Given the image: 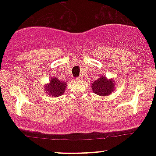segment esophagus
Returning <instances> with one entry per match:
<instances>
[{
    "mask_svg": "<svg viewBox=\"0 0 156 156\" xmlns=\"http://www.w3.org/2000/svg\"><path fill=\"white\" fill-rule=\"evenodd\" d=\"M76 81H80V80H82V77H78V78H76Z\"/></svg>",
    "mask_w": 156,
    "mask_h": 156,
    "instance_id": "1",
    "label": "esophagus"
}]
</instances>
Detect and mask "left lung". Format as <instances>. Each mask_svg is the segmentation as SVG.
Instances as JSON below:
<instances>
[{
  "mask_svg": "<svg viewBox=\"0 0 156 156\" xmlns=\"http://www.w3.org/2000/svg\"><path fill=\"white\" fill-rule=\"evenodd\" d=\"M92 89L93 92L100 96H107L111 94L114 91L115 82L111 79H107L106 77H99L98 80L92 83Z\"/></svg>",
  "mask_w": 156,
  "mask_h": 156,
  "instance_id": "8db88e82",
  "label": "left lung"
}]
</instances>
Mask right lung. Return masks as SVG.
<instances>
[{
    "instance_id": "1",
    "label": "right lung",
    "mask_w": 156,
    "mask_h": 156,
    "mask_svg": "<svg viewBox=\"0 0 156 156\" xmlns=\"http://www.w3.org/2000/svg\"><path fill=\"white\" fill-rule=\"evenodd\" d=\"M66 87H67V83L66 82L61 81L59 79L56 78H52L50 83L45 84L44 86V89L45 92L48 93L49 95L52 97H59L64 93Z\"/></svg>"
}]
</instances>
